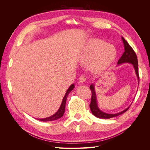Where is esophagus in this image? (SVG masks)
Segmentation results:
<instances>
[{
	"mask_svg": "<svg viewBox=\"0 0 150 150\" xmlns=\"http://www.w3.org/2000/svg\"><path fill=\"white\" fill-rule=\"evenodd\" d=\"M86 80V77L85 76H84V75L81 76L80 78H79V81L80 83H84V82H85Z\"/></svg>",
	"mask_w": 150,
	"mask_h": 150,
	"instance_id": "34e87169",
	"label": "esophagus"
}]
</instances>
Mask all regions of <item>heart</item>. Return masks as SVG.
I'll list each match as a JSON object with an SVG mask.
<instances>
[{
    "instance_id": "heart-1",
    "label": "heart",
    "mask_w": 150,
    "mask_h": 150,
    "mask_svg": "<svg viewBox=\"0 0 150 150\" xmlns=\"http://www.w3.org/2000/svg\"><path fill=\"white\" fill-rule=\"evenodd\" d=\"M117 55L114 46L99 39H91L85 46L81 58L83 65L91 64V70L100 72L114 61Z\"/></svg>"
}]
</instances>
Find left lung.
<instances>
[{"label":"left lung","mask_w":150,"mask_h":150,"mask_svg":"<svg viewBox=\"0 0 150 150\" xmlns=\"http://www.w3.org/2000/svg\"><path fill=\"white\" fill-rule=\"evenodd\" d=\"M121 39L124 44L125 52H123L122 55L118 60L117 64L119 65L121 64H123V63H130V64H132L134 68L136 74H137L138 80V83H139V73H138V59H137V54H136L133 48L130 46V45L127 42L126 40L122 37H121ZM90 89L91 91L92 96H91V103L89 104V107L93 115L96 116L97 117H99V118L108 119V118H111V117L121 115L122 114V113H124L126 111H128V110L130 107L129 106L128 108H127L126 110L122 111L120 112L116 113V114H108V113L104 112L99 110V108H98L97 101H96L97 100L96 94L94 89V86L93 84L90 86Z\"/></svg>","instance_id":"obj_1"}]
</instances>
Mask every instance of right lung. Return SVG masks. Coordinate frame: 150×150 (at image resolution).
I'll list each match as a JSON object with an SVG mask.
<instances>
[{
  "label": "right lung",
  "mask_w": 150,
  "mask_h": 150,
  "mask_svg": "<svg viewBox=\"0 0 150 150\" xmlns=\"http://www.w3.org/2000/svg\"><path fill=\"white\" fill-rule=\"evenodd\" d=\"M74 88V84H72L70 86V87L68 88L67 91H66L65 96L63 98L62 103L61 104V106L59 109L58 111L55 113V114L53 115L52 116L46 117V118H42V119H38L39 121H54V120H57L59 118H61V117L63 116L65 111V106H66V99L67 97L68 96V94Z\"/></svg>",
  "instance_id": "right-lung-1"
}]
</instances>
